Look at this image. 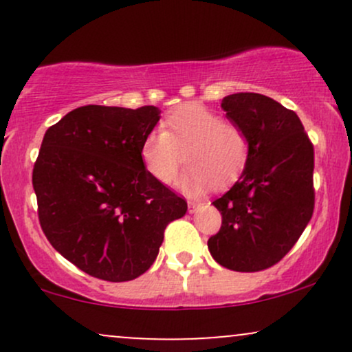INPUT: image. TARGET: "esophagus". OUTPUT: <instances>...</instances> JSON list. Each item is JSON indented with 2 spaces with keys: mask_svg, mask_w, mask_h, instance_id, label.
Listing matches in <instances>:
<instances>
[{
  "mask_svg": "<svg viewBox=\"0 0 352 352\" xmlns=\"http://www.w3.org/2000/svg\"><path fill=\"white\" fill-rule=\"evenodd\" d=\"M197 208H199V204H197V201H188V212L190 213L195 212Z\"/></svg>",
  "mask_w": 352,
  "mask_h": 352,
  "instance_id": "esophagus-1",
  "label": "esophagus"
}]
</instances>
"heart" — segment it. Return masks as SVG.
Here are the masks:
<instances>
[{
  "label": "heart",
  "mask_w": 352,
  "mask_h": 352,
  "mask_svg": "<svg viewBox=\"0 0 352 352\" xmlns=\"http://www.w3.org/2000/svg\"><path fill=\"white\" fill-rule=\"evenodd\" d=\"M187 172L179 185L200 193L213 182L223 185L243 170L250 142L240 125L221 120V116L199 102H185L164 119L162 131H152L140 145V159L147 172L160 184L175 179L182 164Z\"/></svg>",
  "instance_id": "1"
}]
</instances>
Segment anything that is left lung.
<instances>
[{
    "instance_id": "left-lung-1",
    "label": "left lung",
    "mask_w": 352,
    "mask_h": 352,
    "mask_svg": "<svg viewBox=\"0 0 352 352\" xmlns=\"http://www.w3.org/2000/svg\"><path fill=\"white\" fill-rule=\"evenodd\" d=\"M221 109L250 142L240 180L213 201L221 227L210 236L213 260L233 272L276 265L314 210V148L296 112L256 92L223 98Z\"/></svg>"
}]
</instances>
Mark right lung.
Returning <instances> with one entry per match:
<instances>
[{
    "mask_svg": "<svg viewBox=\"0 0 352 352\" xmlns=\"http://www.w3.org/2000/svg\"><path fill=\"white\" fill-rule=\"evenodd\" d=\"M155 106H82L44 134L33 168L41 228L56 252L104 281H131L155 261L187 201L140 159Z\"/></svg>",
    "mask_w": 352,
    "mask_h": 352,
    "instance_id": "add662e5",
    "label": "right lung"
}]
</instances>
